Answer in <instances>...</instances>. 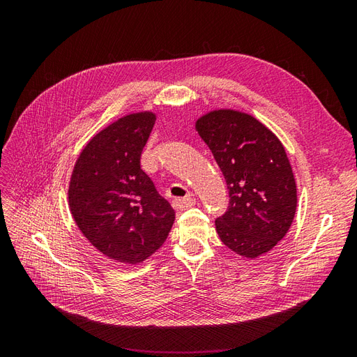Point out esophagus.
I'll use <instances>...</instances> for the list:
<instances>
[{
	"instance_id": "obj_1",
	"label": "esophagus",
	"mask_w": 357,
	"mask_h": 357,
	"mask_svg": "<svg viewBox=\"0 0 357 357\" xmlns=\"http://www.w3.org/2000/svg\"><path fill=\"white\" fill-rule=\"evenodd\" d=\"M195 202L197 201L193 199L189 193V195L185 198H176L174 201H172V207H174L176 210H186V208H190L192 205H195Z\"/></svg>"
}]
</instances>
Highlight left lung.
<instances>
[{
	"label": "left lung",
	"mask_w": 357,
	"mask_h": 357,
	"mask_svg": "<svg viewBox=\"0 0 357 357\" xmlns=\"http://www.w3.org/2000/svg\"><path fill=\"white\" fill-rule=\"evenodd\" d=\"M229 190L215 219L222 243L243 257L268 253L287 234L296 211V183L282 142L253 116L213 110L195 123Z\"/></svg>",
	"instance_id": "8db88e82"
}]
</instances>
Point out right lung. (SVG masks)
<instances>
[{
  "label": "right lung",
  "instance_id": "1",
  "mask_svg": "<svg viewBox=\"0 0 357 357\" xmlns=\"http://www.w3.org/2000/svg\"><path fill=\"white\" fill-rule=\"evenodd\" d=\"M155 121L152 112L117 119L84 146L71 174L68 204L75 223L116 262L146 261L165 243L176 219L139 165Z\"/></svg>",
  "mask_w": 357,
  "mask_h": 357
}]
</instances>
